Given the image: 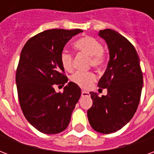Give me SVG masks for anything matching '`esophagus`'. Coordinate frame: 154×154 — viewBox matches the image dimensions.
Segmentation results:
<instances>
[{
    "instance_id": "obj_1",
    "label": "esophagus",
    "mask_w": 154,
    "mask_h": 154,
    "mask_svg": "<svg viewBox=\"0 0 154 154\" xmlns=\"http://www.w3.org/2000/svg\"><path fill=\"white\" fill-rule=\"evenodd\" d=\"M88 96H90V93L88 91H82V97H88Z\"/></svg>"
}]
</instances>
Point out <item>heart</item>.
Instances as JSON below:
<instances>
[{
  "mask_svg": "<svg viewBox=\"0 0 154 154\" xmlns=\"http://www.w3.org/2000/svg\"><path fill=\"white\" fill-rule=\"evenodd\" d=\"M74 47L81 54H83L89 57L88 65L99 69L106 63V56L103 52V46L99 41L95 38L87 36L75 42ZM60 62L64 69L67 72H71L73 68V58L72 54L63 51L61 53ZM96 79V76L91 72H76L73 74L71 80L77 86L87 88L91 87Z\"/></svg>",
  "mask_w": 154,
  "mask_h": 154,
  "instance_id": "1",
  "label": "heart"
}]
</instances>
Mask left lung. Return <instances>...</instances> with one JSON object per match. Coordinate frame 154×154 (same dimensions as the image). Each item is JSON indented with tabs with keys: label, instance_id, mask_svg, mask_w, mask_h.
<instances>
[{
	"label": "left lung",
	"instance_id": "1",
	"mask_svg": "<svg viewBox=\"0 0 154 154\" xmlns=\"http://www.w3.org/2000/svg\"><path fill=\"white\" fill-rule=\"evenodd\" d=\"M106 42L110 60L98 82L99 90L106 88L107 95L98 97L91 91L92 106L87 117L94 130L111 134L122 129L137 110L143 87V72L137 51L123 35L113 29L100 30Z\"/></svg>",
	"mask_w": 154,
	"mask_h": 154
}]
</instances>
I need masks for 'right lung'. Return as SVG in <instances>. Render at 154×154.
<instances>
[{
  "label": "right lung",
  "mask_w": 154,
  "mask_h": 154,
  "mask_svg": "<svg viewBox=\"0 0 154 154\" xmlns=\"http://www.w3.org/2000/svg\"><path fill=\"white\" fill-rule=\"evenodd\" d=\"M82 29H48L29 39L23 47L15 75L20 105L29 124L38 131L55 134L67 129L81 97L72 82L63 93L54 87L67 82L60 62L65 44Z\"/></svg>",
  "instance_id": "right-lung-1"
}]
</instances>
